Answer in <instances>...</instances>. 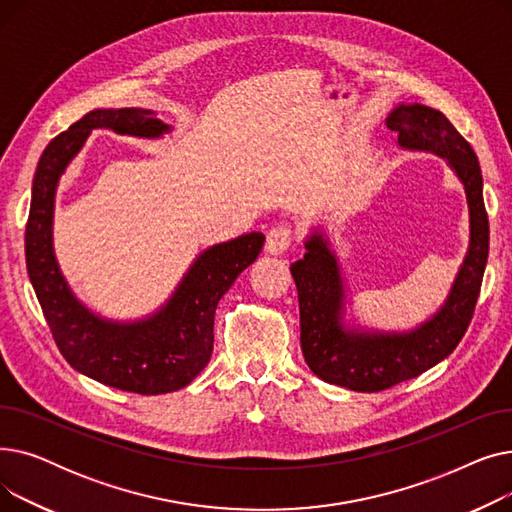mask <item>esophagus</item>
Wrapping results in <instances>:
<instances>
[{
    "instance_id": "obj_1",
    "label": "esophagus",
    "mask_w": 512,
    "mask_h": 512,
    "mask_svg": "<svg viewBox=\"0 0 512 512\" xmlns=\"http://www.w3.org/2000/svg\"><path fill=\"white\" fill-rule=\"evenodd\" d=\"M292 242V230L286 224H276L265 238V251L270 255H282Z\"/></svg>"
}]
</instances>
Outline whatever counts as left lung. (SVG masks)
Here are the masks:
<instances>
[{
  "mask_svg": "<svg viewBox=\"0 0 512 512\" xmlns=\"http://www.w3.org/2000/svg\"><path fill=\"white\" fill-rule=\"evenodd\" d=\"M405 149L444 157L461 178L469 205V251L444 307L413 332H357L342 324L344 286L336 255L321 232L305 242V257L290 265L299 290L301 348L309 369L328 384L380 392L417 378L446 359L465 336L488 263L490 224L475 151L450 120L427 105H398L386 120Z\"/></svg>",
  "mask_w": 512,
  "mask_h": 512,
  "instance_id": "left-lung-1",
  "label": "left lung"
}]
</instances>
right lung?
<instances>
[{"label": "right lung", "mask_w": 512, "mask_h": 512, "mask_svg": "<svg viewBox=\"0 0 512 512\" xmlns=\"http://www.w3.org/2000/svg\"><path fill=\"white\" fill-rule=\"evenodd\" d=\"M93 128L155 139L170 130L151 110H93L53 139L33 180V199L24 234L26 270L45 321L64 359L99 384L145 396L191 384L213 351V317L238 274L257 259L265 236L242 234L203 251L170 301L155 315L118 324L91 313L70 292L51 245L53 197L60 176L85 145Z\"/></svg>", "instance_id": "add662e5"}]
</instances>
